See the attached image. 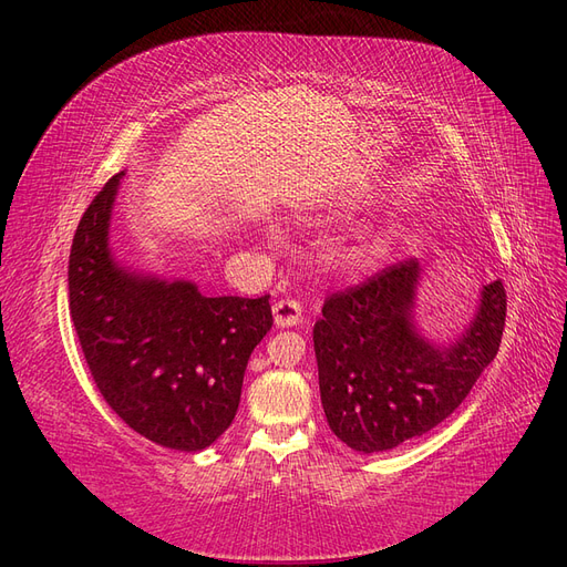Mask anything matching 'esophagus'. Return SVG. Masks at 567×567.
I'll return each mask as SVG.
<instances>
[{
  "label": "esophagus",
  "instance_id": "34e87169",
  "mask_svg": "<svg viewBox=\"0 0 567 567\" xmlns=\"http://www.w3.org/2000/svg\"><path fill=\"white\" fill-rule=\"evenodd\" d=\"M271 312H274V323H277L279 329H293V326H300L302 321V307L296 300L274 302Z\"/></svg>",
  "mask_w": 567,
  "mask_h": 567
}]
</instances>
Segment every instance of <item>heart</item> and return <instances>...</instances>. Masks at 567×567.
<instances>
[{
  "instance_id": "b5f03b06",
  "label": "heart",
  "mask_w": 567,
  "mask_h": 567,
  "mask_svg": "<svg viewBox=\"0 0 567 567\" xmlns=\"http://www.w3.org/2000/svg\"><path fill=\"white\" fill-rule=\"evenodd\" d=\"M348 257H350V262H352L354 267H362V265H367V260H369V248L357 246V248L350 250Z\"/></svg>"
}]
</instances>
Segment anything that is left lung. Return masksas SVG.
Instances as JSON below:
<instances>
[{
    "mask_svg": "<svg viewBox=\"0 0 567 567\" xmlns=\"http://www.w3.org/2000/svg\"><path fill=\"white\" fill-rule=\"evenodd\" d=\"M423 269L406 262L323 302L312 340L326 421L338 440L379 454L433 431L499 352L502 281L480 288L473 317L447 338L419 323Z\"/></svg>",
    "mask_w": 567,
    "mask_h": 567,
    "instance_id": "1",
    "label": "left lung"
}]
</instances>
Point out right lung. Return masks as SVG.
Instances as JSON below:
<instances>
[{"label": "right lung", "instance_id": "add662e5", "mask_svg": "<svg viewBox=\"0 0 567 567\" xmlns=\"http://www.w3.org/2000/svg\"><path fill=\"white\" fill-rule=\"evenodd\" d=\"M123 173L84 210L68 260L71 317L94 383L132 431L200 452L231 425L269 296H203L188 279L125 265L111 246Z\"/></svg>", "mask_w": 567, "mask_h": 567}]
</instances>
